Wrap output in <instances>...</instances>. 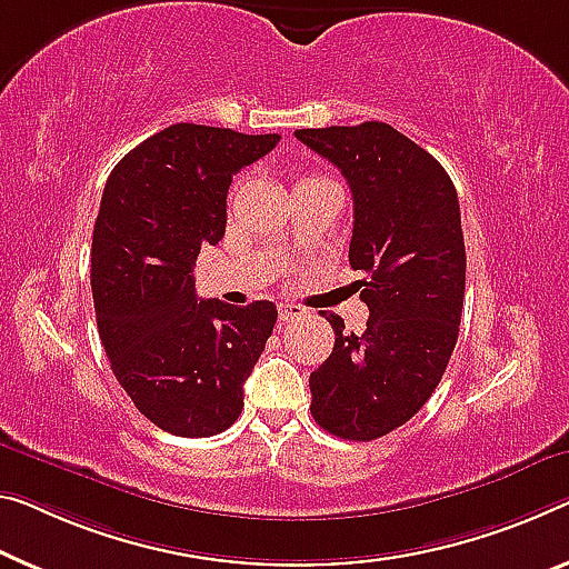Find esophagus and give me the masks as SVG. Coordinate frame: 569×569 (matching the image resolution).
Instances as JSON below:
<instances>
[{"instance_id": "esophagus-1", "label": "esophagus", "mask_w": 569, "mask_h": 569, "mask_svg": "<svg viewBox=\"0 0 569 569\" xmlns=\"http://www.w3.org/2000/svg\"><path fill=\"white\" fill-rule=\"evenodd\" d=\"M305 310L300 308V305H292V302H279V320L282 322H290V320H297L302 318Z\"/></svg>"}]
</instances>
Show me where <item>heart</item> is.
I'll return each mask as SVG.
<instances>
[{
  "mask_svg": "<svg viewBox=\"0 0 569 569\" xmlns=\"http://www.w3.org/2000/svg\"><path fill=\"white\" fill-rule=\"evenodd\" d=\"M305 180H312V178H302V180H300V182H305Z\"/></svg>",
  "mask_w": 569,
  "mask_h": 569,
  "instance_id": "heart-1",
  "label": "heart"
}]
</instances>
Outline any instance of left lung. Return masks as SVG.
I'll use <instances>...</instances> for the list:
<instances>
[{
  "instance_id": "8db88e82",
  "label": "left lung",
  "mask_w": 569,
  "mask_h": 569,
  "mask_svg": "<svg viewBox=\"0 0 569 569\" xmlns=\"http://www.w3.org/2000/svg\"><path fill=\"white\" fill-rule=\"evenodd\" d=\"M295 137L348 180V261L369 274L358 279L369 305L361 336L322 312L336 346L310 373V412L330 435L369 442L422 409L456 348L466 297L458 193L430 152L383 121L297 129Z\"/></svg>"
}]
</instances>
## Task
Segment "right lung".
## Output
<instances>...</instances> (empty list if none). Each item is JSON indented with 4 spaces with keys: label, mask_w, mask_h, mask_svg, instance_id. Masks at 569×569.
<instances>
[{
    "label": "right lung",
    "mask_w": 569,
    "mask_h": 569,
    "mask_svg": "<svg viewBox=\"0 0 569 569\" xmlns=\"http://www.w3.org/2000/svg\"><path fill=\"white\" fill-rule=\"evenodd\" d=\"M279 134L172 124L121 157L93 226L91 290L111 371L160 430L211 437L239 419L277 308L198 300L193 267L226 231L233 174Z\"/></svg>",
    "instance_id": "1"
}]
</instances>
